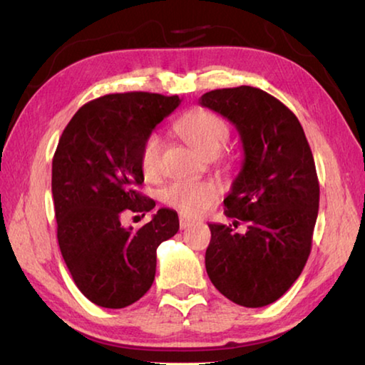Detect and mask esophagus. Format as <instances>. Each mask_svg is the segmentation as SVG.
I'll return each instance as SVG.
<instances>
[{
  "label": "esophagus",
  "mask_w": 365,
  "mask_h": 365,
  "mask_svg": "<svg viewBox=\"0 0 365 365\" xmlns=\"http://www.w3.org/2000/svg\"><path fill=\"white\" fill-rule=\"evenodd\" d=\"M195 224V220H191L190 217H187V215H180V228H188Z\"/></svg>",
  "instance_id": "obj_1"
}]
</instances>
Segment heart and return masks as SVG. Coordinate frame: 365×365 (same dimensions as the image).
I'll use <instances>...</instances> for the list:
<instances>
[{
	"instance_id": "b5f03b06",
	"label": "heart",
	"mask_w": 365,
	"mask_h": 365,
	"mask_svg": "<svg viewBox=\"0 0 365 365\" xmlns=\"http://www.w3.org/2000/svg\"><path fill=\"white\" fill-rule=\"evenodd\" d=\"M177 130L206 158H215L228 140V127L219 115L206 109H193L177 122ZM163 138L158 132H151L145 138L140 151V165L146 177H154L159 172ZM219 195V188L211 182L180 180L169 185L163 191L165 205L180 211L188 217H196L212 205Z\"/></svg>"
}]
</instances>
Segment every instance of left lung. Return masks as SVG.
<instances>
[{
	"label": "left lung",
	"mask_w": 365,
	"mask_h": 365,
	"mask_svg": "<svg viewBox=\"0 0 365 365\" xmlns=\"http://www.w3.org/2000/svg\"><path fill=\"white\" fill-rule=\"evenodd\" d=\"M200 104L233 123L245 156L224 200L233 222L209 224L207 275L235 304H272L311 255L320 193L312 151L298 117L255 86L207 91ZM240 221L245 234L234 230Z\"/></svg>",
	"instance_id": "1"
}]
</instances>
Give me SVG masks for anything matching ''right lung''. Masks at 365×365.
<instances>
[{
	"label": "right lung",
	"instance_id": "right-lung-1",
	"mask_svg": "<svg viewBox=\"0 0 365 365\" xmlns=\"http://www.w3.org/2000/svg\"><path fill=\"white\" fill-rule=\"evenodd\" d=\"M180 103L146 91L106 95L80 108L61 135L51 177L58 243L77 288L96 306L138 301L154 282L158 246L180 227L168 207L138 230L122 225L127 214L156 206L137 190L141 145Z\"/></svg>",
	"mask_w": 365,
	"mask_h": 365
}]
</instances>
